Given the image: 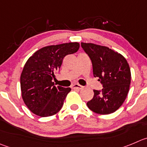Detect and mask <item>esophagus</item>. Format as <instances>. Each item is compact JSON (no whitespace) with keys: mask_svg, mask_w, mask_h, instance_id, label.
<instances>
[{"mask_svg":"<svg viewBox=\"0 0 147 147\" xmlns=\"http://www.w3.org/2000/svg\"><path fill=\"white\" fill-rule=\"evenodd\" d=\"M71 87L73 88V89H82V88H83V86H82V85L79 84H73L72 86Z\"/></svg>","mask_w":147,"mask_h":147,"instance_id":"1","label":"esophagus"}]
</instances>
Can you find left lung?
Instances as JSON below:
<instances>
[{
  "instance_id": "obj_1",
  "label": "left lung",
  "mask_w": 147,
  "mask_h": 147,
  "mask_svg": "<svg viewBox=\"0 0 147 147\" xmlns=\"http://www.w3.org/2000/svg\"><path fill=\"white\" fill-rule=\"evenodd\" d=\"M92 61L93 74L102 84L94 90V97L86 103L92 111L107 115L116 111L125 101L131 84V70L126 59L118 52L93 43H81Z\"/></svg>"
}]
</instances>
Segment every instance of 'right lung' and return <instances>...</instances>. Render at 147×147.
I'll list each match as a JSON object with an SVG mask.
<instances>
[{"instance_id":"add662e5","label":"right lung","mask_w":147,"mask_h":147,"mask_svg":"<svg viewBox=\"0 0 147 147\" xmlns=\"http://www.w3.org/2000/svg\"><path fill=\"white\" fill-rule=\"evenodd\" d=\"M79 43L68 42L42 47L24 66L20 78L22 96L31 112L40 117L56 114L63 107L70 87L55 86L53 79L64 57L78 51Z\"/></svg>"}]
</instances>
